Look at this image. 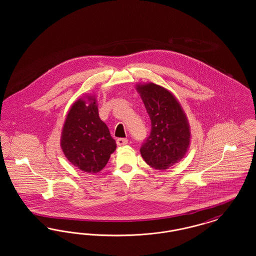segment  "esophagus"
<instances>
[{"mask_svg":"<svg viewBox=\"0 0 256 256\" xmlns=\"http://www.w3.org/2000/svg\"><path fill=\"white\" fill-rule=\"evenodd\" d=\"M116 142H117V145H119V146H124L128 144V141L126 138H118Z\"/></svg>","mask_w":256,"mask_h":256,"instance_id":"esophagus-1","label":"esophagus"}]
</instances>
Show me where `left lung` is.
I'll list each match as a JSON object with an SVG mask.
<instances>
[{
  "label": "left lung",
  "mask_w": 256,
  "mask_h": 256,
  "mask_svg": "<svg viewBox=\"0 0 256 256\" xmlns=\"http://www.w3.org/2000/svg\"><path fill=\"white\" fill-rule=\"evenodd\" d=\"M152 122L150 134L140 152L146 164L167 170L182 158L190 143V130L182 110L168 90L154 84L137 86Z\"/></svg>",
  "instance_id": "1"
}]
</instances>
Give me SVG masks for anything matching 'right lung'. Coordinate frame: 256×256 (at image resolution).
<instances>
[{"label":"right lung","instance_id":"add662e5","mask_svg":"<svg viewBox=\"0 0 256 256\" xmlns=\"http://www.w3.org/2000/svg\"><path fill=\"white\" fill-rule=\"evenodd\" d=\"M78 100L69 111L63 126L61 148L67 159L86 172L95 174L108 164L116 150L108 126L98 116L96 100Z\"/></svg>","mask_w":256,"mask_h":256}]
</instances>
